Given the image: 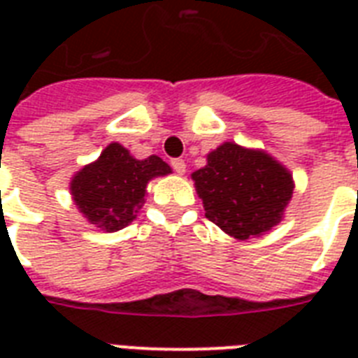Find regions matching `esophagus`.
<instances>
[{
    "label": "esophagus",
    "mask_w": 358,
    "mask_h": 358,
    "mask_svg": "<svg viewBox=\"0 0 358 358\" xmlns=\"http://www.w3.org/2000/svg\"><path fill=\"white\" fill-rule=\"evenodd\" d=\"M171 167H173L178 174L185 173V162L184 159H180V157H176V159H171Z\"/></svg>",
    "instance_id": "1"
}]
</instances>
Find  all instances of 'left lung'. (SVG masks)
<instances>
[{
	"instance_id": "left-lung-1",
	"label": "left lung",
	"mask_w": 358,
	"mask_h": 358,
	"mask_svg": "<svg viewBox=\"0 0 358 358\" xmlns=\"http://www.w3.org/2000/svg\"><path fill=\"white\" fill-rule=\"evenodd\" d=\"M206 217L227 234L249 239L280 221L294 193L292 174L266 152L224 143L191 174Z\"/></svg>"
}]
</instances>
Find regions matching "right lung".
I'll use <instances>...</instances> for the list:
<instances>
[{"instance_id":"obj_1","label":"right lung","mask_w":358,"mask_h":358,"mask_svg":"<svg viewBox=\"0 0 358 358\" xmlns=\"http://www.w3.org/2000/svg\"><path fill=\"white\" fill-rule=\"evenodd\" d=\"M171 173L162 157L135 159L119 143H111L96 162L76 174L72 199L91 224L106 232L128 227L145 202L148 180Z\"/></svg>"}]
</instances>
